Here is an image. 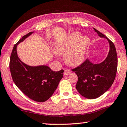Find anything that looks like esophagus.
<instances>
[{"mask_svg": "<svg viewBox=\"0 0 127 127\" xmlns=\"http://www.w3.org/2000/svg\"><path fill=\"white\" fill-rule=\"evenodd\" d=\"M70 73H71V71L68 69H65L64 70V75H69Z\"/></svg>", "mask_w": 127, "mask_h": 127, "instance_id": "esophagus-1", "label": "esophagus"}]
</instances>
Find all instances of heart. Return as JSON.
Here are the masks:
<instances>
[{
    "mask_svg": "<svg viewBox=\"0 0 127 127\" xmlns=\"http://www.w3.org/2000/svg\"><path fill=\"white\" fill-rule=\"evenodd\" d=\"M91 40L87 36H81L79 32H74L63 40L54 43L53 51L58 55L65 53V63L76 67L84 61Z\"/></svg>",
    "mask_w": 127,
    "mask_h": 127,
    "instance_id": "heart-1",
    "label": "heart"
}]
</instances>
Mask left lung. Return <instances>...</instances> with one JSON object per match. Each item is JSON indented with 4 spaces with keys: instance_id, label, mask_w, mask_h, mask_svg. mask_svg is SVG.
Returning <instances> with one entry per match:
<instances>
[{
    "instance_id": "left-lung-1",
    "label": "left lung",
    "mask_w": 127,
    "mask_h": 127,
    "mask_svg": "<svg viewBox=\"0 0 127 127\" xmlns=\"http://www.w3.org/2000/svg\"><path fill=\"white\" fill-rule=\"evenodd\" d=\"M94 29L99 36L108 41L109 50L107 58L97 64L92 63L87 59L72 69L78 77L76 88L81 95L89 99L99 97L108 90L114 82L118 67V56L114 44L104 34Z\"/></svg>"
}]
</instances>
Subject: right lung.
Segmentation results:
<instances>
[{
  "label": "right lung",
  "mask_w": 127,
  "mask_h": 127,
  "mask_svg": "<svg viewBox=\"0 0 127 127\" xmlns=\"http://www.w3.org/2000/svg\"><path fill=\"white\" fill-rule=\"evenodd\" d=\"M34 32L24 35L15 44L9 60V69L15 85L30 99L37 102L47 101L57 88L64 71H53L48 66H30L24 63L17 54V45Z\"/></svg>",
  "instance_id": "obj_1"
}]
</instances>
